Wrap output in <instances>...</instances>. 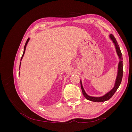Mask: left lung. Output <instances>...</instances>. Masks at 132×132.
Listing matches in <instances>:
<instances>
[{"label": "left lung", "mask_w": 132, "mask_h": 132, "mask_svg": "<svg viewBox=\"0 0 132 132\" xmlns=\"http://www.w3.org/2000/svg\"><path fill=\"white\" fill-rule=\"evenodd\" d=\"M110 37L112 41H113V43L114 44V46L116 47V52L117 55H118L119 58V62L118 63V72H117V75L116 77V81L114 84V86L113 87V88L111 90L109 93H107L105 95L102 96L101 97H93V96H89L88 95H87L86 93H85V91L83 88V86L82 85V83L81 81L80 80V85H81V88L82 90V94L84 96V97L88 100L93 101V102H104L106 101L109 100V99H110L113 96V95L115 93V92L117 91L118 88L119 87V85H120L121 81H122V79L123 77V61H122V54L121 53V51L120 50V48H119V45H118V43L116 41V39L114 37V36L112 34H111L110 35Z\"/></svg>", "instance_id": "obj_1"}]
</instances>
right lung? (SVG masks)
Here are the masks:
<instances>
[{
	"label": "right lung",
	"instance_id": "add662e5",
	"mask_svg": "<svg viewBox=\"0 0 132 132\" xmlns=\"http://www.w3.org/2000/svg\"><path fill=\"white\" fill-rule=\"evenodd\" d=\"M29 39H30L29 38L27 39V41H26V43H25V45L24 50H23V54H22V57H21V61L22 59V57H23V55H24V54H25V50H26V46H27V44L28 42H29ZM20 64H21V63H20Z\"/></svg>",
	"mask_w": 132,
	"mask_h": 132
}]
</instances>
